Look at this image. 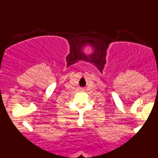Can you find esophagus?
I'll list each match as a JSON object with an SVG mask.
<instances>
[{
	"instance_id": "esophagus-1",
	"label": "esophagus",
	"mask_w": 158,
	"mask_h": 158,
	"mask_svg": "<svg viewBox=\"0 0 158 158\" xmlns=\"http://www.w3.org/2000/svg\"><path fill=\"white\" fill-rule=\"evenodd\" d=\"M81 89H83V88H81Z\"/></svg>"
}]
</instances>
